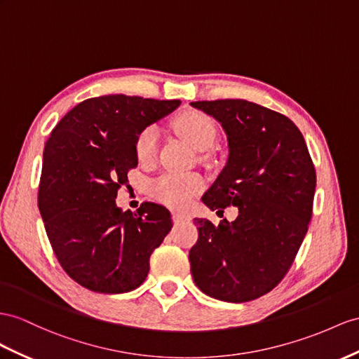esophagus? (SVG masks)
<instances>
[{"instance_id": "34e87169", "label": "esophagus", "mask_w": 359, "mask_h": 359, "mask_svg": "<svg viewBox=\"0 0 359 359\" xmlns=\"http://www.w3.org/2000/svg\"><path fill=\"white\" fill-rule=\"evenodd\" d=\"M172 219H174V223H183V222H188V219H191V217L183 214V212H172Z\"/></svg>"}]
</instances>
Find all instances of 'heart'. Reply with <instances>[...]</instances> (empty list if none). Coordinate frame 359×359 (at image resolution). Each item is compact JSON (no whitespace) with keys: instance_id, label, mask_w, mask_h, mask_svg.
<instances>
[{"instance_id":"1","label":"heart","mask_w":359,"mask_h":359,"mask_svg":"<svg viewBox=\"0 0 359 359\" xmlns=\"http://www.w3.org/2000/svg\"><path fill=\"white\" fill-rule=\"evenodd\" d=\"M176 132L196 150H206L214 144V123L201 112L189 110L174 121ZM158 128L147 127L137 135L135 151L141 162H150L158 147ZM203 188V180L197 174H165L151 185L153 196L171 208H183Z\"/></svg>"}]
</instances>
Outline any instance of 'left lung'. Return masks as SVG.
Listing matches in <instances>:
<instances>
[{
	"label": "left lung",
	"instance_id": "8db88e82",
	"mask_svg": "<svg viewBox=\"0 0 359 359\" xmlns=\"http://www.w3.org/2000/svg\"><path fill=\"white\" fill-rule=\"evenodd\" d=\"M222 124L227 162L201 201L235 222L196 218L198 241L191 274L206 296L243 303L271 291L290 270L308 232L316 170L303 135L290 118L247 100L194 101Z\"/></svg>",
	"mask_w": 359,
	"mask_h": 359
}]
</instances>
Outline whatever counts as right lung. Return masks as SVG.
<instances>
[{"label":"right lung","instance_id":"add662e5","mask_svg":"<svg viewBox=\"0 0 359 359\" xmlns=\"http://www.w3.org/2000/svg\"><path fill=\"white\" fill-rule=\"evenodd\" d=\"M179 100L103 95L81 101L54 127L43 149L38 206L54 255L81 287L119 294L140 287L150 256L172 227L170 210L118 208V188L137 165L136 137Z\"/></svg>","mask_w":359,"mask_h":359}]
</instances>
